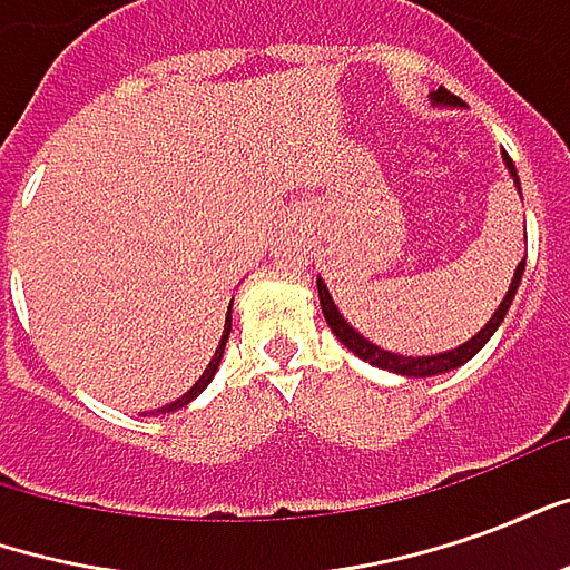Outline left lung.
<instances>
[{"instance_id":"8db88e82","label":"left lung","mask_w":570,"mask_h":570,"mask_svg":"<svg viewBox=\"0 0 570 570\" xmlns=\"http://www.w3.org/2000/svg\"><path fill=\"white\" fill-rule=\"evenodd\" d=\"M433 100L436 104H458L454 100L452 91H445V88H440V91L433 94ZM507 167H510V174L515 176V167L513 161L507 158ZM515 186H519V176H515ZM522 272H525V259L519 262V268H515L513 274V284H510V289H507V296H503L501 308L494 311V317H491L489 323H485V330H479L470 342H464L461 347H454V351H445V354H433V357H400V354H391V351H382V347H375L372 342H366L363 335L351 326V323L338 314V308L333 305V298H330V293H326V286L317 281V296H321V308H323V317H326V323H330V330H333L342 342H345L354 354H357L360 360H370L372 366H382V370H391V372H400V375H412V379H430V375H440V372H449V370H458V366H464L466 360H473L482 351V345L489 342L491 335H494V330L501 326L503 317H507V311H510V302H513L515 289H519V281H522Z\"/></svg>"}]
</instances>
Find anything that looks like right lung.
<instances>
[{
  "label": "right lung",
  "instance_id": "right-lung-1",
  "mask_svg": "<svg viewBox=\"0 0 570 570\" xmlns=\"http://www.w3.org/2000/svg\"><path fill=\"white\" fill-rule=\"evenodd\" d=\"M228 314H232V308H228ZM228 333H232V317H225L223 338H219V347H216V354H213V360H210V363H207V370H204V375H200L198 382L191 384V391H188V394L179 396V400H176V403H170V406H164V409H167V412H174V409H183V406H186V403H191V400H195V396H198L200 391H204V387L210 384V379H213V375H216V370H219V360H223V351H225V342H228ZM164 409H158V412H164Z\"/></svg>",
  "mask_w": 570,
  "mask_h": 570
}]
</instances>
